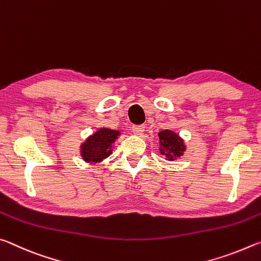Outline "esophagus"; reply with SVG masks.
Returning <instances> with one entry per match:
<instances>
[{
  "label": "esophagus",
  "mask_w": 261,
  "mask_h": 261,
  "mask_svg": "<svg viewBox=\"0 0 261 261\" xmlns=\"http://www.w3.org/2000/svg\"><path fill=\"white\" fill-rule=\"evenodd\" d=\"M144 127L143 126H133L132 127V133L135 135H141L143 133Z\"/></svg>",
  "instance_id": "34e87169"
}]
</instances>
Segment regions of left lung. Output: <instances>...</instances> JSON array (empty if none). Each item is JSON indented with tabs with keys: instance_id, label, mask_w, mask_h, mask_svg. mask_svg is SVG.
<instances>
[{
	"instance_id": "1",
	"label": "left lung",
	"mask_w": 261,
	"mask_h": 261,
	"mask_svg": "<svg viewBox=\"0 0 261 261\" xmlns=\"http://www.w3.org/2000/svg\"><path fill=\"white\" fill-rule=\"evenodd\" d=\"M159 139L161 155H163L166 161L177 160L186 151L184 140L176 132L171 129L161 130L159 133Z\"/></svg>"
}]
</instances>
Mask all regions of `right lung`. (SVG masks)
I'll return each instance as SVG.
<instances>
[{"label": "right lung", "mask_w": 261, "mask_h": 261, "mask_svg": "<svg viewBox=\"0 0 261 261\" xmlns=\"http://www.w3.org/2000/svg\"><path fill=\"white\" fill-rule=\"evenodd\" d=\"M120 132L111 128H99L81 144V157L90 164H99L112 153L113 143Z\"/></svg>", "instance_id": "add662e5"}]
</instances>
